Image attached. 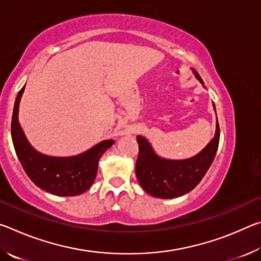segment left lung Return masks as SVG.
<instances>
[{
  "instance_id": "left-lung-1",
  "label": "left lung",
  "mask_w": 261,
  "mask_h": 261,
  "mask_svg": "<svg viewBox=\"0 0 261 261\" xmlns=\"http://www.w3.org/2000/svg\"><path fill=\"white\" fill-rule=\"evenodd\" d=\"M193 73L204 85L199 74L196 71ZM137 141L139 153L136 162V175L139 184L151 196L170 199L190 192L200 183L218 151L220 127L216 123L215 137L211 143L199 154L187 160H167L156 155L146 138L137 136Z\"/></svg>"
}]
</instances>
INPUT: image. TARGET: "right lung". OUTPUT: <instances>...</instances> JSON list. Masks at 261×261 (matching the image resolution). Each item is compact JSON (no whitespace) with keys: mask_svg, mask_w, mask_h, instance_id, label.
<instances>
[{"mask_svg":"<svg viewBox=\"0 0 261 261\" xmlns=\"http://www.w3.org/2000/svg\"><path fill=\"white\" fill-rule=\"evenodd\" d=\"M25 86L17 94L11 120V137L17 156L31 180L56 196L71 197L85 192L93 184L100 158L115 143L103 140L87 152L76 156H47L29 144L18 123L19 101Z\"/></svg>","mask_w":261,"mask_h":261,"instance_id":"1","label":"right lung"}]
</instances>
